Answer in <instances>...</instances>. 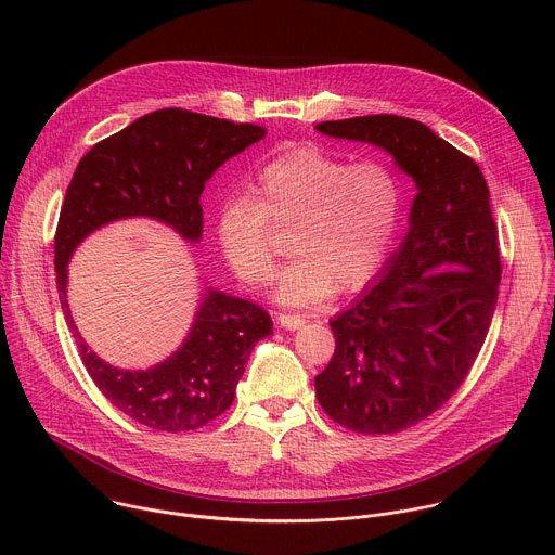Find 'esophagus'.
<instances>
[{"instance_id":"esophagus-1","label":"esophagus","mask_w":555,"mask_h":555,"mask_svg":"<svg viewBox=\"0 0 555 555\" xmlns=\"http://www.w3.org/2000/svg\"><path fill=\"white\" fill-rule=\"evenodd\" d=\"M276 321H279V325L281 327H285V330H298V327H302L305 325V315H300V313H285V311H279L276 313Z\"/></svg>"}]
</instances>
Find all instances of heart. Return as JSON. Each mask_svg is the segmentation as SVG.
<instances>
[{
  "instance_id": "b5f03b06",
  "label": "heart",
  "mask_w": 555,
  "mask_h": 555,
  "mask_svg": "<svg viewBox=\"0 0 555 555\" xmlns=\"http://www.w3.org/2000/svg\"><path fill=\"white\" fill-rule=\"evenodd\" d=\"M250 195L217 208V240L230 270L250 287L272 279L274 232L292 228L296 259L279 274L276 298L311 307L364 287L384 266L400 225V182L379 163L349 165L315 146L266 163Z\"/></svg>"
}]
</instances>
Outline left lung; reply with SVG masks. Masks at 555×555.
I'll return each mask as SVG.
<instances>
[{
	"label": "left lung",
	"instance_id": "1",
	"mask_svg": "<svg viewBox=\"0 0 555 555\" xmlns=\"http://www.w3.org/2000/svg\"><path fill=\"white\" fill-rule=\"evenodd\" d=\"M315 129L388 151L417 184L400 250L330 323L336 351L315 375L336 424L402 433L452 398L486 343L501 283L490 189L469 155L420 120L377 114Z\"/></svg>",
	"mask_w": 555,
	"mask_h": 555
}]
</instances>
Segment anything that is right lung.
Listing matches in <instances>:
<instances>
[{
    "mask_svg": "<svg viewBox=\"0 0 555 555\" xmlns=\"http://www.w3.org/2000/svg\"><path fill=\"white\" fill-rule=\"evenodd\" d=\"M266 129L171 107L133 120L94 144L78 163L54 234V270L65 321L78 353L105 398L133 422L165 433L195 430L234 400L255 345L272 334L270 313L244 298L208 289L182 347L146 371L101 360L78 334L67 307V263L101 225L149 217L189 242L202 236L199 195L232 155L259 142Z\"/></svg>",
    "mask_w": 555,
    "mask_h": 555,
    "instance_id": "right-lung-1",
    "label": "right lung"
}]
</instances>
